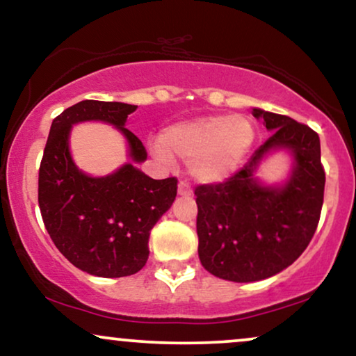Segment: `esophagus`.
I'll list each match as a JSON object with an SVG mask.
<instances>
[{
    "mask_svg": "<svg viewBox=\"0 0 356 356\" xmlns=\"http://www.w3.org/2000/svg\"><path fill=\"white\" fill-rule=\"evenodd\" d=\"M178 195L179 196H191L193 191H191V186L186 181H179L178 183Z\"/></svg>",
    "mask_w": 356,
    "mask_h": 356,
    "instance_id": "1",
    "label": "esophagus"
}]
</instances>
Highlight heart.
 <instances>
[{"label":"heart","mask_w":356,"mask_h":356,"mask_svg":"<svg viewBox=\"0 0 356 356\" xmlns=\"http://www.w3.org/2000/svg\"><path fill=\"white\" fill-rule=\"evenodd\" d=\"M255 136L247 116L209 114L167 127L150 150L160 163L170 165L175 156L186 161L196 181L220 183L237 172Z\"/></svg>","instance_id":"b5f03b06"}]
</instances>
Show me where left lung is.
Instances as JSON below:
<instances>
[{"mask_svg":"<svg viewBox=\"0 0 356 356\" xmlns=\"http://www.w3.org/2000/svg\"><path fill=\"white\" fill-rule=\"evenodd\" d=\"M252 114L271 137L227 181L195 189L201 265L234 283L266 280L293 265L311 242L324 202L319 136L288 116L260 108ZM276 151L291 156V170L284 182L268 185L256 172Z\"/></svg>","mask_w":356,"mask_h":356,"instance_id":"obj_1","label":"left lung"}]
</instances>
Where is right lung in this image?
Listing matches in <instances>:
<instances>
[{"instance_id":"add662e5","label":"right lung","mask_w":356,"mask_h":356,"mask_svg":"<svg viewBox=\"0 0 356 356\" xmlns=\"http://www.w3.org/2000/svg\"><path fill=\"white\" fill-rule=\"evenodd\" d=\"M137 106L85 99L52 121L39 170V207L55 247L76 268L101 278L131 276L149 258L150 230L172 207L177 178L154 179L136 165L145 147L126 129ZM98 120L127 138L129 161L113 174L91 177L70 152L71 127Z\"/></svg>"}]
</instances>
